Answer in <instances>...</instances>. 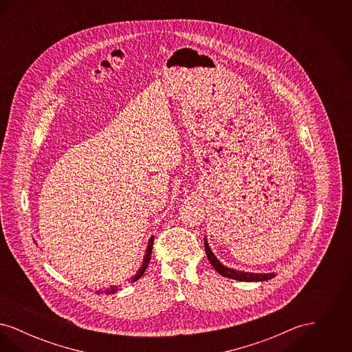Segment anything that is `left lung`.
Instances as JSON below:
<instances>
[{
	"mask_svg": "<svg viewBox=\"0 0 352 352\" xmlns=\"http://www.w3.org/2000/svg\"><path fill=\"white\" fill-rule=\"evenodd\" d=\"M204 250H206V254H207L211 265L215 268L219 274H221L227 278H232L236 281H244V283H257V281H268L276 276L274 273H251V272L236 270V269L228 268V267L223 265L219 261L218 257L214 254V252L211 251L207 237H204Z\"/></svg>",
	"mask_w": 352,
	"mask_h": 352,
	"instance_id": "8db88e82",
	"label": "left lung"
}]
</instances>
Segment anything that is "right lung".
<instances>
[{
    "instance_id": "add662e5",
    "label": "right lung",
    "mask_w": 352,
    "mask_h": 352,
    "mask_svg": "<svg viewBox=\"0 0 352 352\" xmlns=\"http://www.w3.org/2000/svg\"><path fill=\"white\" fill-rule=\"evenodd\" d=\"M153 241H154V236H151V239H149V241H148V247H146V251H145V256H144V261H142V265H141V268L137 270V273L134 274L133 277H132V281L135 283L144 273H145V270L148 268V265H149V261H151V250H153ZM116 290V287H111V289H107L105 290V293H113ZM98 294H100L102 293L101 290H98L96 292Z\"/></svg>"
}]
</instances>
